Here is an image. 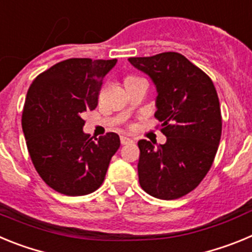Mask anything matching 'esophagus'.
Listing matches in <instances>:
<instances>
[{"mask_svg":"<svg viewBox=\"0 0 252 252\" xmlns=\"http://www.w3.org/2000/svg\"><path fill=\"white\" fill-rule=\"evenodd\" d=\"M121 144L122 145H127V144H131V142H133L132 139H130V137L127 136H121Z\"/></svg>","mask_w":252,"mask_h":252,"instance_id":"34e87169","label":"esophagus"}]
</instances>
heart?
I'll use <instances>...</instances> for the list:
<instances>
[{"mask_svg": "<svg viewBox=\"0 0 252 252\" xmlns=\"http://www.w3.org/2000/svg\"><path fill=\"white\" fill-rule=\"evenodd\" d=\"M127 78H135V75H128V77H126V79H127Z\"/></svg>", "mask_w": 252, "mask_h": 252, "instance_id": "b5f03b06", "label": "heart"}]
</instances>
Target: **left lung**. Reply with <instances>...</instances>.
I'll return each mask as SVG.
<instances>
[{"mask_svg": "<svg viewBox=\"0 0 252 252\" xmlns=\"http://www.w3.org/2000/svg\"><path fill=\"white\" fill-rule=\"evenodd\" d=\"M128 60L157 86L155 117L166 136L157 148L137 142L140 186L159 199H178L199 186L215 160L222 133L217 91L202 69L175 51Z\"/></svg>", "mask_w": 252, "mask_h": 252, "instance_id": "1", "label": "left lung"}]
</instances>
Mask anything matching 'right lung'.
Listing matches in <instances>:
<instances>
[{
    "mask_svg": "<svg viewBox=\"0 0 252 252\" xmlns=\"http://www.w3.org/2000/svg\"><path fill=\"white\" fill-rule=\"evenodd\" d=\"M116 59L70 58L35 78L22 110V130L40 178L65 195H86L103 183L120 148L115 132L93 139L82 115L94 110L106 74Z\"/></svg>",
    "mask_w": 252,
    "mask_h": 252,
    "instance_id": "add662e5",
    "label": "right lung"
}]
</instances>
